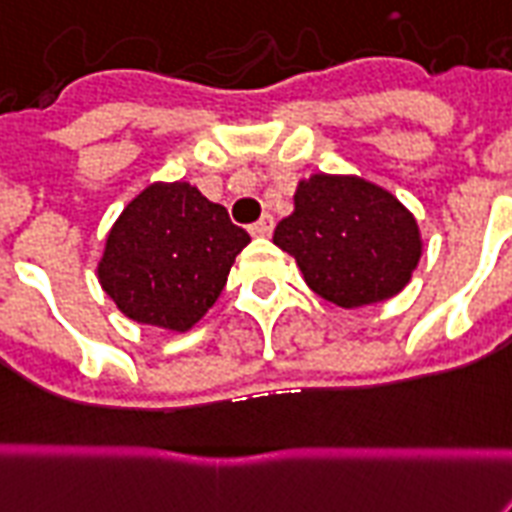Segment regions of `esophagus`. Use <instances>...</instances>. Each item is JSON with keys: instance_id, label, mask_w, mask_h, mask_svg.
Masks as SVG:
<instances>
[{"instance_id": "34e87169", "label": "esophagus", "mask_w": 512, "mask_h": 512, "mask_svg": "<svg viewBox=\"0 0 512 512\" xmlns=\"http://www.w3.org/2000/svg\"><path fill=\"white\" fill-rule=\"evenodd\" d=\"M272 229H275V219L269 216V213H264L256 224H251V235L253 237H269L272 235Z\"/></svg>"}]
</instances>
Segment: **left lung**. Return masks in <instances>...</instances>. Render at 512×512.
I'll use <instances>...</instances> for the list:
<instances>
[{
  "label": "left lung",
  "mask_w": 512,
  "mask_h": 512,
  "mask_svg": "<svg viewBox=\"0 0 512 512\" xmlns=\"http://www.w3.org/2000/svg\"><path fill=\"white\" fill-rule=\"evenodd\" d=\"M272 243L291 253L312 291L344 310L392 299L422 256L417 219L395 194L328 173L301 178Z\"/></svg>",
  "instance_id": "left-lung-1"
}]
</instances>
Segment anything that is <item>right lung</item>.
Instances as JSON below:
<instances>
[{"label": "right lung", "instance_id": "obj_1", "mask_svg": "<svg viewBox=\"0 0 512 512\" xmlns=\"http://www.w3.org/2000/svg\"><path fill=\"white\" fill-rule=\"evenodd\" d=\"M248 243L197 186L154 181L109 229L98 283L125 318L184 334L216 304Z\"/></svg>", "mask_w": 512, "mask_h": 512}]
</instances>
